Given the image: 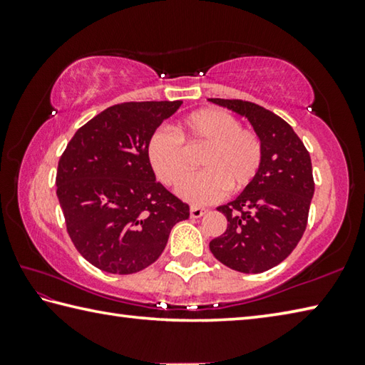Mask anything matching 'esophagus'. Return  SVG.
<instances>
[{
  "mask_svg": "<svg viewBox=\"0 0 365 365\" xmlns=\"http://www.w3.org/2000/svg\"><path fill=\"white\" fill-rule=\"evenodd\" d=\"M205 212H206V209H202V207H200V206H191V207H190V217H191V219L201 217V215H205Z\"/></svg>",
  "mask_w": 365,
  "mask_h": 365,
  "instance_id": "1",
  "label": "esophagus"
}]
</instances>
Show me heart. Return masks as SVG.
I'll return each instance as SVG.
<instances>
[{"instance_id":"heart-1","label":"heart","mask_w":365,"mask_h":365,"mask_svg":"<svg viewBox=\"0 0 365 365\" xmlns=\"http://www.w3.org/2000/svg\"><path fill=\"white\" fill-rule=\"evenodd\" d=\"M205 151L202 172L190 177L178 193L193 205H207L240 191L255 180L262 163V145L257 135L245 130L237 117L222 109L206 108L185 117L175 135L158 128L148 140L146 153L154 174L169 187L180 185L190 172V154Z\"/></svg>"}]
</instances>
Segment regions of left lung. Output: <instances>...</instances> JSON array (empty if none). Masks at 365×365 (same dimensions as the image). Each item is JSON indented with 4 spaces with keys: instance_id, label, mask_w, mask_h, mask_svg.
Instances as JSON below:
<instances>
[{
    "instance_id": "8db88e82",
    "label": "left lung",
    "mask_w": 365,
    "mask_h": 365,
    "mask_svg": "<svg viewBox=\"0 0 365 365\" xmlns=\"http://www.w3.org/2000/svg\"><path fill=\"white\" fill-rule=\"evenodd\" d=\"M207 101L248 119L262 145L255 180L217 207L227 217V230L209 250L227 267L259 274L292 255L306 230L314 196L311 156L293 128L272 110L242 100Z\"/></svg>"
}]
</instances>
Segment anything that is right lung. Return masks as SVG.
Masks as SVG:
<instances>
[{"mask_svg":"<svg viewBox=\"0 0 365 365\" xmlns=\"http://www.w3.org/2000/svg\"><path fill=\"white\" fill-rule=\"evenodd\" d=\"M182 101L122 103L80 127L59 159L56 187L67 232L86 261L128 275L163 255L190 207L156 182L148 140Z\"/></svg>","mask_w":365,"mask_h":365,"instance_id":"obj_1","label":"right lung"}]
</instances>
